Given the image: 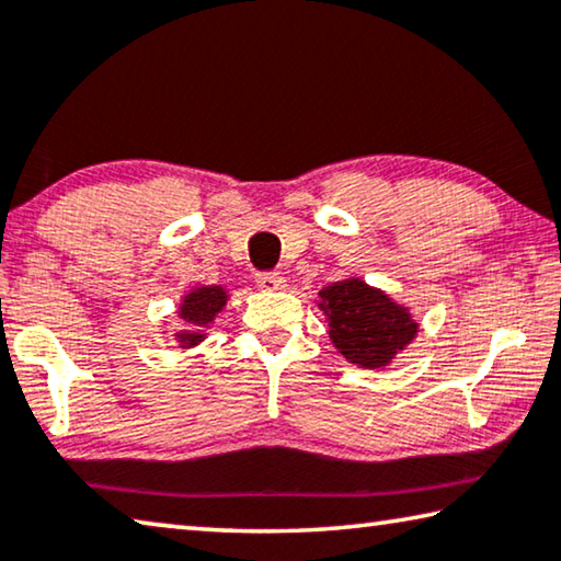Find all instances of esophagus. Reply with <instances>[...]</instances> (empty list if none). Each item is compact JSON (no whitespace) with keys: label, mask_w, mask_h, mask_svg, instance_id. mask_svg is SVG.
I'll list each match as a JSON object with an SVG mask.
<instances>
[{"label":"esophagus","mask_w":561,"mask_h":561,"mask_svg":"<svg viewBox=\"0 0 561 561\" xmlns=\"http://www.w3.org/2000/svg\"><path fill=\"white\" fill-rule=\"evenodd\" d=\"M256 284H260V287L266 289V291H282V289H287V282H284V277H279V274H274V272L256 274Z\"/></svg>","instance_id":"34e87169"}]
</instances>
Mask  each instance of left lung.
<instances>
[{"instance_id":"obj_1","label":"left lung","mask_w":561,"mask_h":561,"mask_svg":"<svg viewBox=\"0 0 561 561\" xmlns=\"http://www.w3.org/2000/svg\"><path fill=\"white\" fill-rule=\"evenodd\" d=\"M319 309L329 322V340L344 359L364 369L387 367L420 332L407 307L359 277L324 287Z\"/></svg>"}]
</instances>
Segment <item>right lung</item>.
Masks as SVG:
<instances>
[{"instance_id":"obj_1","label":"right lung","mask_w":561,"mask_h":561,"mask_svg":"<svg viewBox=\"0 0 561 561\" xmlns=\"http://www.w3.org/2000/svg\"><path fill=\"white\" fill-rule=\"evenodd\" d=\"M227 289L221 284H204V287L192 289L190 295H184L180 305V319L186 324V329L176 332V342L182 344V350H190V346H197L204 340V329H207L215 317L225 309L227 305Z\"/></svg>"}]
</instances>
